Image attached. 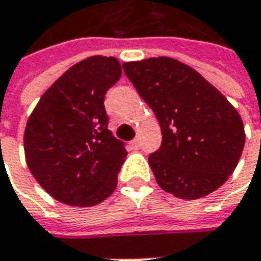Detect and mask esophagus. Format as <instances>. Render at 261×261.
Listing matches in <instances>:
<instances>
[{"label": "esophagus", "mask_w": 261, "mask_h": 261, "mask_svg": "<svg viewBox=\"0 0 261 261\" xmlns=\"http://www.w3.org/2000/svg\"><path fill=\"white\" fill-rule=\"evenodd\" d=\"M130 145H132V146H134V148H136V149H138V148L141 146V142H139V139L136 138V139H134V141L130 142Z\"/></svg>", "instance_id": "34e87169"}]
</instances>
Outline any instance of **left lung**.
<instances>
[{"instance_id": "obj_1", "label": "left lung", "mask_w": 261, "mask_h": 261, "mask_svg": "<svg viewBox=\"0 0 261 261\" xmlns=\"http://www.w3.org/2000/svg\"><path fill=\"white\" fill-rule=\"evenodd\" d=\"M123 71L161 127V146L148 158L160 187L180 199L215 192L244 148L238 112L197 71L171 58L126 62Z\"/></svg>"}]
</instances>
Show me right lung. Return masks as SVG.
Masks as SVG:
<instances>
[{"label": "right lung", "mask_w": 261, "mask_h": 261, "mask_svg": "<svg viewBox=\"0 0 261 261\" xmlns=\"http://www.w3.org/2000/svg\"><path fill=\"white\" fill-rule=\"evenodd\" d=\"M120 75L116 58H87L52 84L27 120V166L59 202L94 206L116 189L127 152L109 130L105 97Z\"/></svg>", "instance_id": "1"}]
</instances>
